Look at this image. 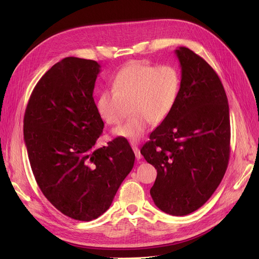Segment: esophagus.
<instances>
[{"instance_id":"esophagus-1","label":"esophagus","mask_w":259,"mask_h":259,"mask_svg":"<svg viewBox=\"0 0 259 259\" xmlns=\"http://www.w3.org/2000/svg\"><path fill=\"white\" fill-rule=\"evenodd\" d=\"M131 145H132L133 151H134V153H135V156H137V158H138V159H141V158H142V154H141V151H140L139 147L137 146V144H134V143H132Z\"/></svg>"}]
</instances>
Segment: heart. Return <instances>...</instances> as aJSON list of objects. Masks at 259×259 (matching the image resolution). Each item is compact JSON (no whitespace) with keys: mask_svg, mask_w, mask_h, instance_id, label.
Listing matches in <instances>:
<instances>
[{"mask_svg":"<svg viewBox=\"0 0 259 259\" xmlns=\"http://www.w3.org/2000/svg\"><path fill=\"white\" fill-rule=\"evenodd\" d=\"M112 88L99 94V114L108 125H117L126 116V105L130 104L131 117L113 133L135 143L144 137L151 122L160 124L171 114L179 99L181 76L173 66L134 61L116 73Z\"/></svg>","mask_w":259,"mask_h":259,"instance_id":"1","label":"heart"}]
</instances>
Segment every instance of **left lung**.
<instances>
[{
  "label": "left lung",
  "mask_w": 259,
  "mask_h": 259,
  "mask_svg": "<svg viewBox=\"0 0 259 259\" xmlns=\"http://www.w3.org/2000/svg\"><path fill=\"white\" fill-rule=\"evenodd\" d=\"M182 79L171 114L141 149L157 176L155 206L174 216L192 213L221 184L230 156L228 99L213 68L186 47L175 50Z\"/></svg>",
  "instance_id": "obj_1"
}]
</instances>
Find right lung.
<instances>
[{"label": "right lung", "mask_w": 259, "mask_h": 259, "mask_svg": "<svg viewBox=\"0 0 259 259\" xmlns=\"http://www.w3.org/2000/svg\"><path fill=\"white\" fill-rule=\"evenodd\" d=\"M100 71L95 61L63 59L37 81L24 116V141L40 191L81 222L109 209L135 159L126 139L94 147L104 128L93 99Z\"/></svg>", "instance_id": "1"}]
</instances>
